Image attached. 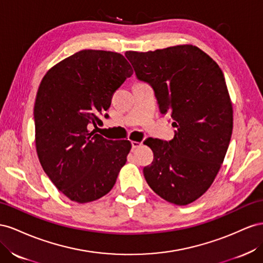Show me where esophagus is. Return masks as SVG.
Segmentation results:
<instances>
[{"label":"esophagus","instance_id":"obj_1","mask_svg":"<svg viewBox=\"0 0 263 263\" xmlns=\"http://www.w3.org/2000/svg\"><path fill=\"white\" fill-rule=\"evenodd\" d=\"M142 146V143L141 142H138V141H132V148H139Z\"/></svg>","mask_w":263,"mask_h":263}]
</instances>
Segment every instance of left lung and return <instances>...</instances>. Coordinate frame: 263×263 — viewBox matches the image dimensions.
Listing matches in <instances>:
<instances>
[{"label": "left lung", "mask_w": 263, "mask_h": 263, "mask_svg": "<svg viewBox=\"0 0 263 263\" xmlns=\"http://www.w3.org/2000/svg\"><path fill=\"white\" fill-rule=\"evenodd\" d=\"M137 77L154 89L162 115L177 127L166 142L149 138L154 159L143 168L160 197L185 206L204 195L218 174L230 142L234 111L222 70L191 44L125 52Z\"/></svg>", "instance_id": "left-lung-1"}]
</instances>
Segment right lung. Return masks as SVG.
Wrapping results in <instances>:
<instances>
[{
  "instance_id": "add662e5",
  "label": "right lung",
  "mask_w": 263,
  "mask_h": 263,
  "mask_svg": "<svg viewBox=\"0 0 263 263\" xmlns=\"http://www.w3.org/2000/svg\"><path fill=\"white\" fill-rule=\"evenodd\" d=\"M133 69L115 51L84 49L63 59L41 81L34 106L36 152L45 173L70 200L85 204L115 186L130 141L95 130L112 96Z\"/></svg>"
}]
</instances>
